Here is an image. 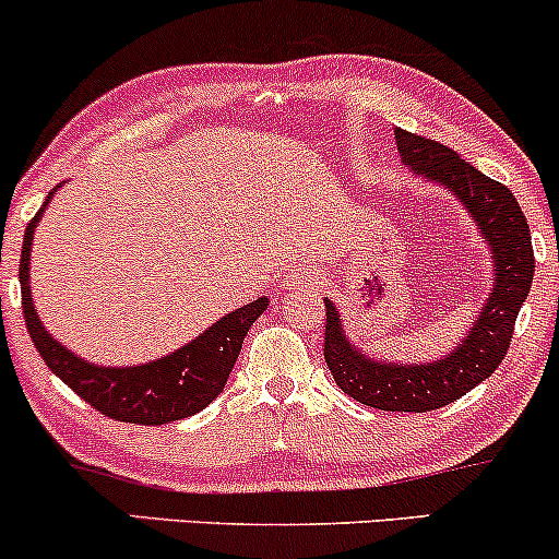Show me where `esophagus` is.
Segmentation results:
<instances>
[{
	"label": "esophagus",
	"mask_w": 559,
	"mask_h": 559,
	"mask_svg": "<svg viewBox=\"0 0 559 559\" xmlns=\"http://www.w3.org/2000/svg\"><path fill=\"white\" fill-rule=\"evenodd\" d=\"M321 284V273L316 267H297L286 275V286H302V289H312Z\"/></svg>",
	"instance_id": "esophagus-1"
}]
</instances>
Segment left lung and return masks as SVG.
<instances>
[{"label":"left lung","instance_id":"obj_1","mask_svg":"<svg viewBox=\"0 0 559 559\" xmlns=\"http://www.w3.org/2000/svg\"><path fill=\"white\" fill-rule=\"evenodd\" d=\"M395 138L403 162L416 175L451 188L453 195L477 219V228L486 236L493 254V292L488 294L486 308L467 340L451 355L425 366L377 364L360 355L347 342L334 302L323 299L326 302L323 358L342 392L364 406L425 414L459 401L499 369L512 342L518 312L531 292L536 260H533L528 219L512 190L477 171L469 162L459 158L456 151L445 148L438 140H427L406 130H395Z\"/></svg>","mask_w":559,"mask_h":559}]
</instances>
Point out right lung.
Here are the masks:
<instances>
[{
	"mask_svg": "<svg viewBox=\"0 0 559 559\" xmlns=\"http://www.w3.org/2000/svg\"><path fill=\"white\" fill-rule=\"evenodd\" d=\"M52 193L47 195L41 210L28 223L26 236H23L21 267H17L23 318H26L28 334L39 349L41 360L82 401H87L92 408L116 421L158 427L186 419V416L199 414L201 408L210 406L228 382V373L233 371L238 353H241L243 336H247L251 323L265 312L267 299L260 297L236 312H228L212 329H206L199 340L188 342L186 347L175 349L167 358H158L153 364L130 366V369H106V366L87 364L47 334L39 316H36L34 302H31V241H34V228L45 206L50 204Z\"/></svg>",
	"mask_w": 559,
	"mask_h": 559,
	"instance_id": "add662e5",
	"label": "right lung"
}]
</instances>
